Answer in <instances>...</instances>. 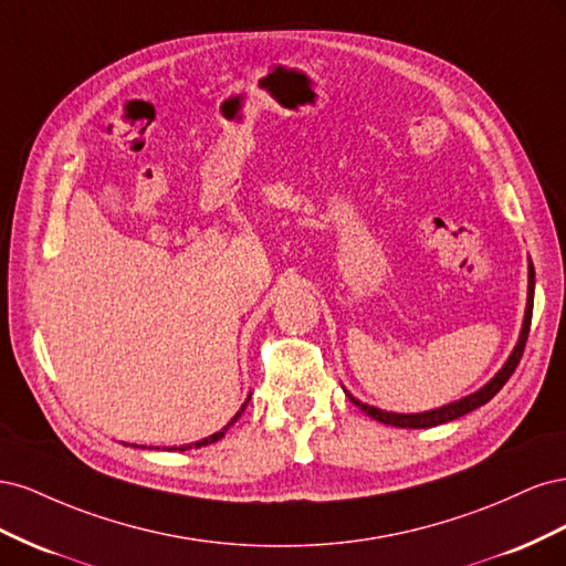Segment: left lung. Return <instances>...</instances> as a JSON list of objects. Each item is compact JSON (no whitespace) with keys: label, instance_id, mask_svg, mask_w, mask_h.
I'll return each instance as SVG.
<instances>
[{"label":"left lung","instance_id":"8db88e82","mask_svg":"<svg viewBox=\"0 0 566 566\" xmlns=\"http://www.w3.org/2000/svg\"><path fill=\"white\" fill-rule=\"evenodd\" d=\"M534 269L528 271V306H526V316H524V328H522V335H520V342L515 352L510 354V358L505 361V366L495 373V378L484 385L479 391L470 394V397L460 399V401H453L449 406H441L437 410H427V413H416V416H403V413H387V410H380V408H373L368 403H361L358 399H354L352 394H347V397L364 410L366 416H370L373 420L378 422H385V424H391V427H406V430H424V427H437V424H443V422H451L455 418H462L468 416L470 410L479 408L489 403L495 394H499L503 389V385L510 380V375L515 373V368L520 366L522 361V354H524V347H526V337H528V328H531V312H534Z\"/></svg>","mask_w":566,"mask_h":566}]
</instances>
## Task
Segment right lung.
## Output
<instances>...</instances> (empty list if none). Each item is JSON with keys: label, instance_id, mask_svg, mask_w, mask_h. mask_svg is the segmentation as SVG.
Here are the masks:
<instances>
[{"label": "right lung", "instance_id": "1", "mask_svg": "<svg viewBox=\"0 0 566 566\" xmlns=\"http://www.w3.org/2000/svg\"><path fill=\"white\" fill-rule=\"evenodd\" d=\"M250 401V399H248ZM248 401L243 403V408L241 410H238V413H235V418L224 427V430H219V432H214L212 437H208V439H200V441H196V443H188V447H179V451H188V449H200V447H208V443H214V441H219L221 437H224L227 434V430H229V427L238 420V418H241V413H243V410H245V406H248ZM175 451H177V447H172ZM172 449H167V451H172Z\"/></svg>", "mask_w": 566, "mask_h": 566}]
</instances>
